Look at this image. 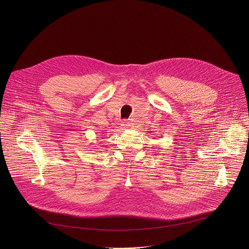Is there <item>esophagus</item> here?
<instances>
[{
  "label": "esophagus",
  "instance_id": "esophagus-1",
  "mask_svg": "<svg viewBox=\"0 0 249 249\" xmlns=\"http://www.w3.org/2000/svg\"><path fill=\"white\" fill-rule=\"evenodd\" d=\"M121 125H122L124 128H128V127H129V124H128V123H127V121H125V120L122 122V124H121Z\"/></svg>",
  "mask_w": 249,
  "mask_h": 249
}]
</instances>
